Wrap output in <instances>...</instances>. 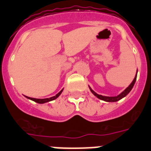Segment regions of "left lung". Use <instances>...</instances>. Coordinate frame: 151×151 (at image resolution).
I'll use <instances>...</instances> for the list:
<instances>
[{
    "label": "left lung",
    "mask_w": 151,
    "mask_h": 151,
    "mask_svg": "<svg viewBox=\"0 0 151 151\" xmlns=\"http://www.w3.org/2000/svg\"><path fill=\"white\" fill-rule=\"evenodd\" d=\"M137 72H138V70H137ZM136 78H137V73H136V75H135V77H134V80L132 81V82L131 84H130V86L127 87V88L125 89L124 91H123L121 93L119 94L118 96H102V95H99V94H97L96 93H95L92 88L89 87V89H90V91L92 92V93L93 94L94 96H96L97 98L101 99V100H102V101H107V102H116V101H119V100H121L122 98H124V96H126L127 94L129 93L130 91L132 90V88H133V86H134V83H135V81H136Z\"/></svg>",
    "instance_id": "1"
}]
</instances>
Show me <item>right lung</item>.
Segmentation results:
<instances>
[{
	"label": "right lung",
	"mask_w": 151,
	"mask_h": 151,
	"mask_svg": "<svg viewBox=\"0 0 151 151\" xmlns=\"http://www.w3.org/2000/svg\"><path fill=\"white\" fill-rule=\"evenodd\" d=\"M63 90H62L55 95V96H52V97H50V98H45V99H36V98H32V97H28V96H26L27 99H30V100H32V101H35V102H36V103H39V104H44V103H47V102H49V101H54L55 100L56 98H58V96H60V94L63 93Z\"/></svg>",
	"instance_id": "1"
}]
</instances>
